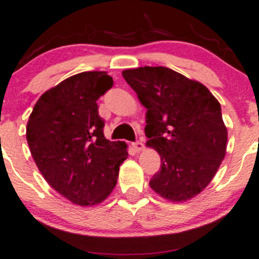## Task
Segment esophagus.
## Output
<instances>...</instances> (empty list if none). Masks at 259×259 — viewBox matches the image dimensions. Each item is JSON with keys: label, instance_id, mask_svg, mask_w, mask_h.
Segmentation results:
<instances>
[{"label": "esophagus", "instance_id": "1", "mask_svg": "<svg viewBox=\"0 0 259 259\" xmlns=\"http://www.w3.org/2000/svg\"><path fill=\"white\" fill-rule=\"evenodd\" d=\"M133 146H134V149H135V150H137V151L144 150V143L140 142V140H138V142L133 143Z\"/></svg>", "mask_w": 259, "mask_h": 259}]
</instances>
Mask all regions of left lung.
Returning <instances> with one entry per match:
<instances>
[{"instance_id":"1","label":"left lung","mask_w":259,"mask_h":259,"mask_svg":"<svg viewBox=\"0 0 259 259\" xmlns=\"http://www.w3.org/2000/svg\"><path fill=\"white\" fill-rule=\"evenodd\" d=\"M122 76L148 109L146 145L160 155L151 189L171 202L198 195L226 156L221 104L203 83L168 67L124 70Z\"/></svg>"}]
</instances>
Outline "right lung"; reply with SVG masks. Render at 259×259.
I'll return each instance as SVG.
<instances>
[{
	"instance_id": "right-lung-1",
	"label": "right lung",
	"mask_w": 259,
	"mask_h": 259,
	"mask_svg": "<svg viewBox=\"0 0 259 259\" xmlns=\"http://www.w3.org/2000/svg\"><path fill=\"white\" fill-rule=\"evenodd\" d=\"M114 81L105 71L67 77L44 93L26 126L32 158L46 182L74 204L95 205L116 185L127 158L124 142L104 137L98 99Z\"/></svg>"
}]
</instances>
